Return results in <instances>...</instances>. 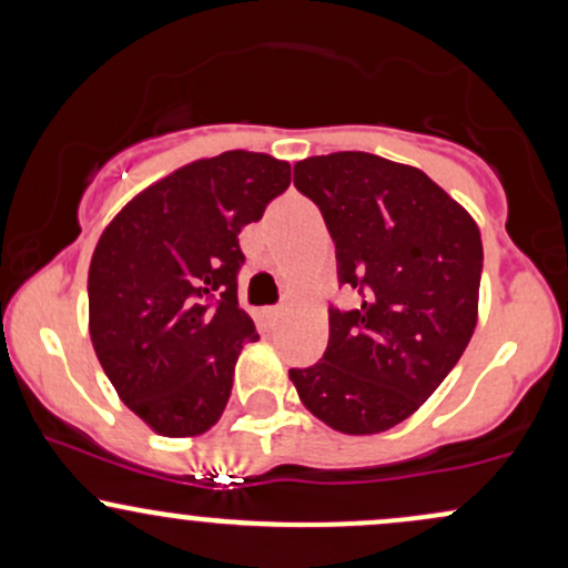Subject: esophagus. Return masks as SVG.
Instances as JSON below:
<instances>
[{
  "label": "esophagus",
  "mask_w": 568,
  "mask_h": 568,
  "mask_svg": "<svg viewBox=\"0 0 568 568\" xmlns=\"http://www.w3.org/2000/svg\"><path fill=\"white\" fill-rule=\"evenodd\" d=\"M264 315H266V321H270V323H277L280 317L285 315V306H266Z\"/></svg>",
  "instance_id": "obj_1"
}]
</instances>
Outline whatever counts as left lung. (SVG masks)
I'll list each match as a JSON object with an SVG mask.
<instances>
[{"mask_svg":"<svg viewBox=\"0 0 568 568\" xmlns=\"http://www.w3.org/2000/svg\"><path fill=\"white\" fill-rule=\"evenodd\" d=\"M293 184L321 207L338 288H355L357 306H328L323 357L288 376L328 427L384 433L440 387L470 342L480 232L429 175L379 154L306 158L293 165Z\"/></svg>","mask_w":568,"mask_h":568,"instance_id":"8db88e82","label":"left lung"}]
</instances>
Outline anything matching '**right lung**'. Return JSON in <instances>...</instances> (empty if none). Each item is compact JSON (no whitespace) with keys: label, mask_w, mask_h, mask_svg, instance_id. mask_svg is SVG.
<instances>
[{"label":"right lung","mask_w":568,"mask_h":568,"mask_svg":"<svg viewBox=\"0 0 568 568\" xmlns=\"http://www.w3.org/2000/svg\"><path fill=\"white\" fill-rule=\"evenodd\" d=\"M291 186L270 154L224 152L130 200L98 240L90 338L122 403L165 438L211 429L256 325L240 310V230Z\"/></svg>","instance_id":"right-lung-1"}]
</instances>
